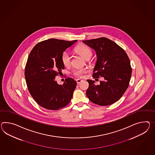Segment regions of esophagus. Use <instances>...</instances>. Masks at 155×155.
Instances as JSON below:
<instances>
[{"label":"esophagus","mask_w":155,"mask_h":155,"mask_svg":"<svg viewBox=\"0 0 155 155\" xmlns=\"http://www.w3.org/2000/svg\"><path fill=\"white\" fill-rule=\"evenodd\" d=\"M82 81V80H81V79H77L76 80V82H77V84H79V83H81Z\"/></svg>","instance_id":"obj_1"}]
</instances>
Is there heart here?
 Returning <instances> with one entry per match:
<instances>
[{"instance_id":"heart-1","label":"heart","mask_w":155,"mask_h":155,"mask_svg":"<svg viewBox=\"0 0 155 155\" xmlns=\"http://www.w3.org/2000/svg\"><path fill=\"white\" fill-rule=\"evenodd\" d=\"M75 53L82 56L85 59H89L92 55V51L90 47L84 44H79L74 49ZM61 61L65 67H68L71 64V57L67 51H64L61 55ZM86 69H78L73 71V74L77 77H81L84 73H86Z\"/></svg>"}]
</instances>
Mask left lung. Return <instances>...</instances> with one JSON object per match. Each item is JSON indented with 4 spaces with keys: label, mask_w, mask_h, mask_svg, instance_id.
Wrapping results in <instances>:
<instances>
[{
    "label": "left lung",
    "mask_w": 155,
    "mask_h": 155,
    "mask_svg": "<svg viewBox=\"0 0 155 155\" xmlns=\"http://www.w3.org/2000/svg\"><path fill=\"white\" fill-rule=\"evenodd\" d=\"M83 42L96 51L97 57L93 78H104L99 85L87 79L89 87L86 95L91 102L98 105L113 104L122 97L129 86L132 69L128 56L124 50L107 38Z\"/></svg>",
    "instance_id": "1"
}]
</instances>
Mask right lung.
I'll use <instances>...</instances> for the list:
<instances>
[{
  "instance_id": "obj_1",
  "label": "right lung",
  "mask_w": 155,
  "mask_h": 155,
  "mask_svg": "<svg viewBox=\"0 0 155 155\" xmlns=\"http://www.w3.org/2000/svg\"><path fill=\"white\" fill-rule=\"evenodd\" d=\"M76 41L50 38L38 42L31 51L25 69L27 86L35 101L46 109H60L72 99L76 81L67 78L61 85L55 78L64 69L61 54Z\"/></svg>"
}]
</instances>
